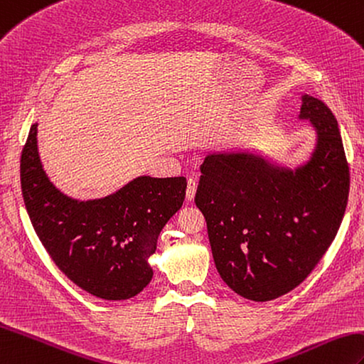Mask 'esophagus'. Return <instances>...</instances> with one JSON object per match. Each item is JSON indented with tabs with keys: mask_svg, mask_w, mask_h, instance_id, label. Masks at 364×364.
Masks as SVG:
<instances>
[{
	"mask_svg": "<svg viewBox=\"0 0 364 364\" xmlns=\"http://www.w3.org/2000/svg\"><path fill=\"white\" fill-rule=\"evenodd\" d=\"M196 192H197V181L193 178H189L188 180V188H186V198L192 201L193 197H196Z\"/></svg>",
	"mask_w": 364,
	"mask_h": 364,
	"instance_id": "1",
	"label": "esophagus"
}]
</instances>
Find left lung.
I'll list each match as a JSON object with an SVG mask.
<instances>
[{"instance_id":"1","label":"left lung","mask_w":364,"mask_h":364,"mask_svg":"<svg viewBox=\"0 0 364 364\" xmlns=\"http://www.w3.org/2000/svg\"><path fill=\"white\" fill-rule=\"evenodd\" d=\"M302 119L318 132L311 161L296 172L260 158L213 154L201 164L196 205L228 287L256 302L291 291L314 272L340 230L350 173L333 113L304 96Z\"/></svg>"}]
</instances>
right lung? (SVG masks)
<instances>
[{"instance_id": "right-lung-1", "label": "right lung", "mask_w": 364, "mask_h": 364, "mask_svg": "<svg viewBox=\"0 0 364 364\" xmlns=\"http://www.w3.org/2000/svg\"><path fill=\"white\" fill-rule=\"evenodd\" d=\"M20 180L31 223L54 264L82 290L108 301L136 296L151 281L149 257L186 196L184 176H139L102 200L68 198L41 167L37 124L21 151Z\"/></svg>"}]
</instances>
